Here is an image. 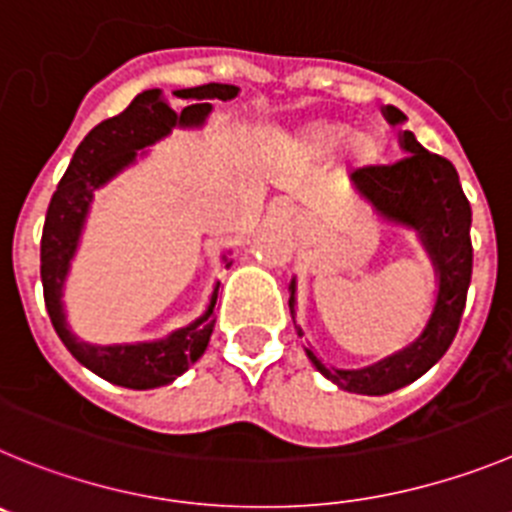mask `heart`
I'll list each match as a JSON object with an SVG mask.
<instances>
[{
  "instance_id": "heart-1",
  "label": "heart",
  "mask_w": 512,
  "mask_h": 512,
  "mask_svg": "<svg viewBox=\"0 0 512 512\" xmlns=\"http://www.w3.org/2000/svg\"><path fill=\"white\" fill-rule=\"evenodd\" d=\"M349 130H352V127H349L347 122H326V119H319V122L303 124L296 135L283 137V145L296 147L301 153L324 158V155L336 153V150L342 147V142L349 137ZM349 147H352L354 153L365 155V158H372V153H375L372 137L367 135V132H357V135L349 140Z\"/></svg>"
}]
</instances>
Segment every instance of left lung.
Segmentation results:
<instances>
[{
  "label": "left lung",
  "instance_id": "8db88e82",
  "mask_svg": "<svg viewBox=\"0 0 512 512\" xmlns=\"http://www.w3.org/2000/svg\"><path fill=\"white\" fill-rule=\"evenodd\" d=\"M382 117L393 127L408 119L390 104L382 107ZM398 140L405 153L403 160L395 165L359 168L349 181L352 191L375 211L377 219L416 232L434 267L436 298L421 334L408 347L382 357L375 365L339 370L324 365L311 347H303L311 365L326 380L357 395H388L426 375L457 336L472 280V209L459 183L457 168L441 155L428 153L413 132L403 130ZM290 316L296 324V278L290 280ZM296 329L298 336H303L301 326L296 324Z\"/></svg>",
  "mask_w": 512,
  "mask_h": 512
}]
</instances>
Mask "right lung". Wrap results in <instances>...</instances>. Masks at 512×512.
<instances>
[{
    "instance_id": "obj_1",
    "label": "right lung",
    "mask_w": 512,
    "mask_h": 512,
    "mask_svg": "<svg viewBox=\"0 0 512 512\" xmlns=\"http://www.w3.org/2000/svg\"><path fill=\"white\" fill-rule=\"evenodd\" d=\"M239 86L204 84L193 89H178L173 96L186 101L181 112L170 107L160 89H147L132 99L122 114L104 119L76 147L66 176L61 178L45 214L43 242H40V278H43L45 308L68 352L94 375L132 390H150L168 385L206 352L214 331V306L219 283L214 285L209 306L199 319L170 331L155 342L135 344H89L78 339L66 319V280L76 257L91 204L99 188L107 186L122 170L145 158V147H153L173 130H199L211 114V101H232ZM227 267L232 265L222 255Z\"/></svg>"
}]
</instances>
